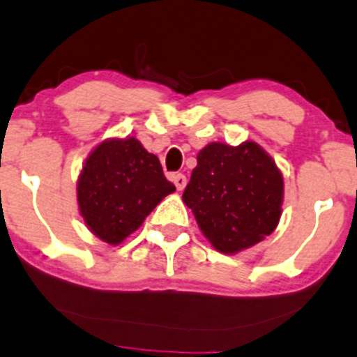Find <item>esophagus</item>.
<instances>
[{"label": "esophagus", "mask_w": 357, "mask_h": 357, "mask_svg": "<svg viewBox=\"0 0 357 357\" xmlns=\"http://www.w3.org/2000/svg\"><path fill=\"white\" fill-rule=\"evenodd\" d=\"M172 182L175 183L177 190H183L187 185V177L183 174H175V175H172Z\"/></svg>", "instance_id": "1"}]
</instances>
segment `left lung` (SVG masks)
Masks as SVG:
<instances>
[{
    "label": "left lung",
    "mask_w": 357,
    "mask_h": 357,
    "mask_svg": "<svg viewBox=\"0 0 357 357\" xmlns=\"http://www.w3.org/2000/svg\"><path fill=\"white\" fill-rule=\"evenodd\" d=\"M282 195L284 182L274 160L247 141L202 148L182 199L213 247L235 254L274 231Z\"/></svg>",
    "instance_id": "8db88e82"
}]
</instances>
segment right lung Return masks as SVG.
I'll return each mask as SVG.
<instances>
[{
    "label": "right lung",
    "mask_w": 357,
    "mask_h": 357,
    "mask_svg": "<svg viewBox=\"0 0 357 357\" xmlns=\"http://www.w3.org/2000/svg\"><path fill=\"white\" fill-rule=\"evenodd\" d=\"M76 190L88 228L107 243L119 245L175 185L165 178L155 155L134 137H126L103 141L91 151Z\"/></svg>",
    "instance_id": "right-lung-1"
}]
</instances>
